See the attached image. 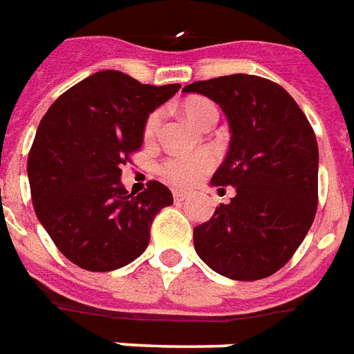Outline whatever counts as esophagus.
<instances>
[{
  "mask_svg": "<svg viewBox=\"0 0 354 354\" xmlns=\"http://www.w3.org/2000/svg\"><path fill=\"white\" fill-rule=\"evenodd\" d=\"M187 196H189V194H187L185 190H175V192H173L175 202H183V200H187Z\"/></svg>",
  "mask_w": 354,
  "mask_h": 354,
  "instance_id": "esophagus-1",
  "label": "esophagus"
}]
</instances>
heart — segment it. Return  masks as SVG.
Masks as SVG:
<instances>
[{
    "label": "heart",
    "instance_id": "1",
    "mask_svg": "<svg viewBox=\"0 0 354 354\" xmlns=\"http://www.w3.org/2000/svg\"><path fill=\"white\" fill-rule=\"evenodd\" d=\"M215 106L212 102L194 97V99H187L183 102V114L185 118L198 125L202 122V118L207 112H213ZM217 112V110H215ZM158 124H160V114L154 112L150 114L147 124H145V139L150 141L158 131ZM213 165V160L209 154L204 152H196V154H181V156L167 158L164 164L160 165V175L164 177L165 181L171 183L175 187H189L196 181L198 177H202L209 167Z\"/></svg>",
    "mask_w": 354,
    "mask_h": 354
}]
</instances>
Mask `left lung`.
Instances as JSON below:
<instances>
[{
    "label": "left lung",
    "instance_id": "obj_1",
    "mask_svg": "<svg viewBox=\"0 0 354 354\" xmlns=\"http://www.w3.org/2000/svg\"><path fill=\"white\" fill-rule=\"evenodd\" d=\"M227 116V156L213 187H234L209 221L194 227L200 259L232 280H261L292 259L315 221L318 145L309 120L284 87L250 74L187 85Z\"/></svg>",
    "mask_w": 354,
    "mask_h": 354
}]
</instances>
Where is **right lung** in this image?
Returning a JSON list of instances; mask_svg holds the SVG:
<instances>
[{"label":"right lung","mask_w":354,"mask_h":354,"mask_svg":"<svg viewBox=\"0 0 354 354\" xmlns=\"http://www.w3.org/2000/svg\"><path fill=\"white\" fill-rule=\"evenodd\" d=\"M179 87L102 70L62 93L41 118L28 154L32 202L59 252L77 267L106 272L135 261L149 245L154 215L173 204L162 183L129 194L120 177L141 149L149 116Z\"/></svg>","instance_id":"right-lung-1"}]
</instances>
